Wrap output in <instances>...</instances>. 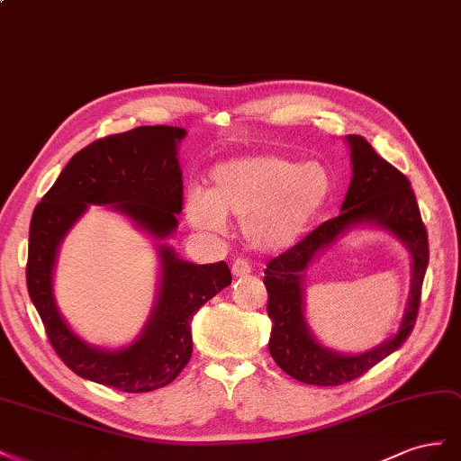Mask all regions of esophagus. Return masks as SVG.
Here are the masks:
<instances>
[{
  "label": "esophagus",
  "mask_w": 461,
  "mask_h": 461,
  "mask_svg": "<svg viewBox=\"0 0 461 461\" xmlns=\"http://www.w3.org/2000/svg\"><path fill=\"white\" fill-rule=\"evenodd\" d=\"M251 270H253L251 260L245 258V257H238L231 262V272H233L235 278H243V276L251 274Z\"/></svg>",
  "instance_id": "obj_1"
}]
</instances>
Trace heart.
<instances>
[{
  "label": "heart",
  "mask_w": 461,
  "mask_h": 461,
  "mask_svg": "<svg viewBox=\"0 0 461 461\" xmlns=\"http://www.w3.org/2000/svg\"><path fill=\"white\" fill-rule=\"evenodd\" d=\"M332 193V179L321 164L278 156L240 158L210 172V189H193L187 218L199 230H220L221 218L243 221L247 240L265 251L292 247Z\"/></svg>",
  "instance_id": "obj_1"
}]
</instances>
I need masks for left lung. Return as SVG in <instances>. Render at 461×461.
I'll return each instance as SVG.
<instances>
[{
    "instance_id": "1",
    "label": "left lung",
    "mask_w": 461,
    "mask_h": 461,
    "mask_svg": "<svg viewBox=\"0 0 461 461\" xmlns=\"http://www.w3.org/2000/svg\"><path fill=\"white\" fill-rule=\"evenodd\" d=\"M353 179L339 216L328 220L305 235L297 245L274 257L265 270L268 319L272 321L268 351L280 369L299 383L339 386L363 376L376 363L403 346L410 338L420 305V287L429 265V238L411 183L398 167L361 135H348ZM378 222L408 245L414 257L412 292L399 334L386 345L361 356H339L319 347L308 334L303 317V272L312 257L351 222Z\"/></svg>"
}]
</instances>
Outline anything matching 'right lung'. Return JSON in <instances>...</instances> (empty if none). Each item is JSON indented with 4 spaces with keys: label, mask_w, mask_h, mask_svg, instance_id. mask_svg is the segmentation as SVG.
<instances>
[{
    "label": "right lung",
    "mask_w": 461,
    "mask_h": 461,
    "mask_svg": "<svg viewBox=\"0 0 461 461\" xmlns=\"http://www.w3.org/2000/svg\"><path fill=\"white\" fill-rule=\"evenodd\" d=\"M183 137L179 127L144 125L90 142L63 167L31 220L26 287L51 348L75 375L129 393L162 388L185 369L193 314L231 284L230 267L191 265L162 247L156 311L144 334L120 351L90 348L69 330L51 295V270L59 241L88 204H113L158 240L177 228L183 179L176 154Z\"/></svg>",
    "instance_id": "1"
}]
</instances>
